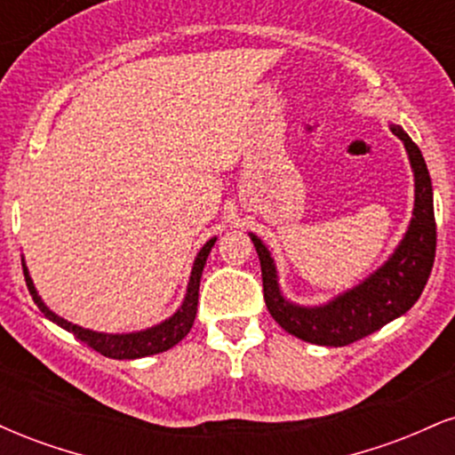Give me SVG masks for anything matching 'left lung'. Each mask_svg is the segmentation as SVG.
<instances>
[{
    "instance_id": "1",
    "label": "left lung",
    "mask_w": 455,
    "mask_h": 455,
    "mask_svg": "<svg viewBox=\"0 0 455 455\" xmlns=\"http://www.w3.org/2000/svg\"><path fill=\"white\" fill-rule=\"evenodd\" d=\"M391 132L404 143L415 177V205L412 218L398 248L391 252L377 271L363 278L353 289L344 291L321 306H299L286 299L280 291L278 269L271 252L254 233H250L257 248L260 271H263V293L274 321L299 340L321 347H347L362 340L377 329L409 312L419 299L436 252V222L432 203V181L424 156L409 134L391 124Z\"/></svg>"
}]
</instances>
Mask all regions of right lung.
I'll return each mask as SVG.
<instances>
[{
  "mask_svg": "<svg viewBox=\"0 0 455 455\" xmlns=\"http://www.w3.org/2000/svg\"><path fill=\"white\" fill-rule=\"evenodd\" d=\"M218 237H212L210 242L203 245L198 250L195 263H192V271H190V280H188V289H186V297L181 301V306L177 307V312L173 316L164 318V321L158 323V325L140 329V331H130V333H104V331H93V329H85L81 325H75V323L66 321L60 315H55L51 307H46L43 301V297L38 295L36 291L34 280H31L28 265L23 260V274H25V282H28V289L31 297H34L36 306L40 307V312L53 321L55 325H60L66 331H72L81 342H85L87 347H92L93 351H98L104 357L111 359H139V357H148V355H156V353H164L169 348H173L177 342H181L188 336L192 325H195V316H196V306H198V286H201V275H203V267H205L207 257H210L213 243H216Z\"/></svg>",
  "mask_w": 455,
  "mask_h": 455,
  "instance_id": "add662e5",
  "label": "right lung"
}]
</instances>
